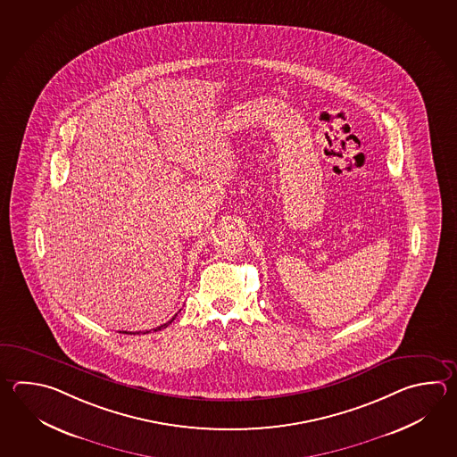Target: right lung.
Here are the masks:
<instances>
[{"mask_svg": "<svg viewBox=\"0 0 457 457\" xmlns=\"http://www.w3.org/2000/svg\"><path fill=\"white\" fill-rule=\"evenodd\" d=\"M178 316V314H176ZM176 316L172 317L169 322H166V324H162V326L156 327V328H153L154 332H158V330H161V328H166V327L176 319ZM148 332H151V330H146V332H143V334H148ZM120 334H127V336H140L141 332H127V330H121Z\"/></svg>", "mask_w": 457, "mask_h": 457, "instance_id": "1", "label": "right lung"}]
</instances>
